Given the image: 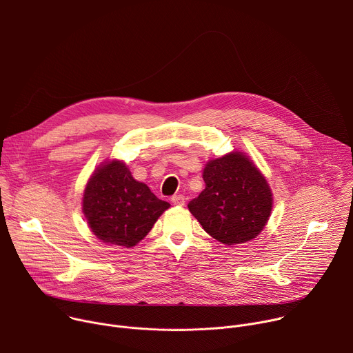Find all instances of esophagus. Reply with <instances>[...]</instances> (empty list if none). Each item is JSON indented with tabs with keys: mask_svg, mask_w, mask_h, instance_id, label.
Segmentation results:
<instances>
[{
	"mask_svg": "<svg viewBox=\"0 0 353 353\" xmlns=\"http://www.w3.org/2000/svg\"><path fill=\"white\" fill-rule=\"evenodd\" d=\"M172 203H173L174 205L183 207V205H184V203H185V199H184V196H183V195H173V196H172Z\"/></svg>",
	"mask_w": 353,
	"mask_h": 353,
	"instance_id": "34e87169",
	"label": "esophagus"
}]
</instances>
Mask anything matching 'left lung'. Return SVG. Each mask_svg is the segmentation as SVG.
Instances as JSON below:
<instances>
[{"instance_id":"1","label":"left lung","mask_w":353,"mask_h":353,"mask_svg":"<svg viewBox=\"0 0 353 353\" xmlns=\"http://www.w3.org/2000/svg\"><path fill=\"white\" fill-rule=\"evenodd\" d=\"M203 179L205 188L188 210L210 236L233 245L261 233L271 215L272 192L250 158L233 150L212 159Z\"/></svg>"}]
</instances>
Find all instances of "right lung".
Segmentation results:
<instances>
[{
    "label": "right lung",
    "instance_id": "right-lung-1",
    "mask_svg": "<svg viewBox=\"0 0 353 353\" xmlns=\"http://www.w3.org/2000/svg\"><path fill=\"white\" fill-rule=\"evenodd\" d=\"M169 207L137 181L121 161L99 166L82 198L83 215L96 237L125 248L138 244Z\"/></svg>",
    "mask_w": 353,
    "mask_h": 353
}]
</instances>
